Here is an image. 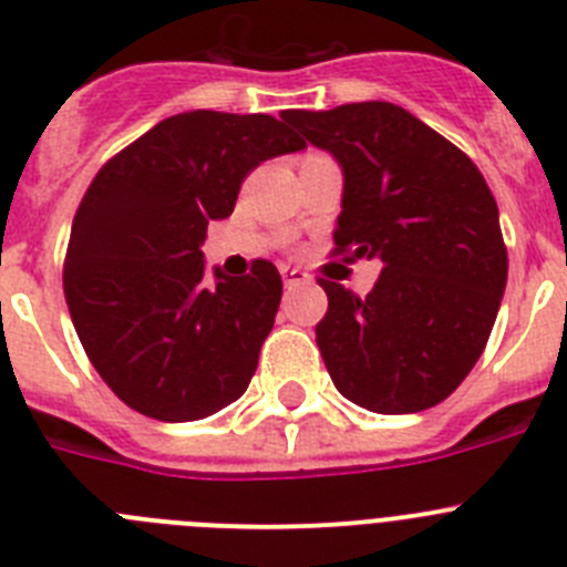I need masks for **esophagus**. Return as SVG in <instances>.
<instances>
[{"mask_svg": "<svg viewBox=\"0 0 567 567\" xmlns=\"http://www.w3.org/2000/svg\"><path fill=\"white\" fill-rule=\"evenodd\" d=\"M280 278H284L287 289H298V287H303V284H309V275L300 272V269H295V267H280Z\"/></svg>", "mask_w": 567, "mask_h": 567, "instance_id": "34e87169", "label": "esophagus"}]
</instances>
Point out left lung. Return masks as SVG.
<instances>
[{
	"label": "left lung",
	"mask_w": 567,
	"mask_h": 567,
	"mask_svg": "<svg viewBox=\"0 0 567 567\" xmlns=\"http://www.w3.org/2000/svg\"><path fill=\"white\" fill-rule=\"evenodd\" d=\"M280 115L343 169L334 252L383 264L365 298L320 278L329 309L315 334L334 389L378 414L432 409L483 354L508 280L483 173L398 104Z\"/></svg>",
	"instance_id": "left-lung-1"
}]
</instances>
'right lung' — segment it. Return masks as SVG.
Masks as SVG:
<instances>
[{"instance_id":"1","label":"right lung","mask_w":567,"mask_h":567,"mask_svg":"<svg viewBox=\"0 0 567 567\" xmlns=\"http://www.w3.org/2000/svg\"><path fill=\"white\" fill-rule=\"evenodd\" d=\"M303 147L275 115L189 110L96 173L70 229L64 298L90 363L130 409L187 423L247 392L284 284L269 260L207 284L202 244L247 173Z\"/></svg>"}]
</instances>
